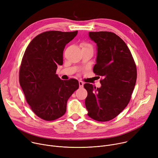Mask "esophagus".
Returning a JSON list of instances; mask_svg holds the SVG:
<instances>
[{"label":"esophagus","mask_w":158,"mask_h":158,"mask_svg":"<svg viewBox=\"0 0 158 158\" xmlns=\"http://www.w3.org/2000/svg\"><path fill=\"white\" fill-rule=\"evenodd\" d=\"M79 88H82L83 86H84V82L79 81Z\"/></svg>","instance_id":"34e87169"}]
</instances>
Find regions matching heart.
Listing matches in <instances>:
<instances>
[{
  "mask_svg": "<svg viewBox=\"0 0 158 158\" xmlns=\"http://www.w3.org/2000/svg\"><path fill=\"white\" fill-rule=\"evenodd\" d=\"M82 48H89V47L92 48L90 44H88V43H83V44H82Z\"/></svg>",
  "mask_w": 158,
  "mask_h": 158,
  "instance_id": "obj_1",
  "label": "heart"
}]
</instances>
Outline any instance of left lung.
<instances>
[{
  "label": "left lung",
  "instance_id": "obj_1",
  "mask_svg": "<svg viewBox=\"0 0 158 158\" xmlns=\"http://www.w3.org/2000/svg\"><path fill=\"white\" fill-rule=\"evenodd\" d=\"M97 44V56L93 72L100 76L101 87L86 83L88 115L98 121H108L127 106L136 81V67L127 45L110 31H89Z\"/></svg>",
  "mask_w": 158,
  "mask_h": 158
}]
</instances>
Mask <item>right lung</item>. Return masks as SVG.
Masks as SVG:
<instances>
[{
	"instance_id": "right-lung-1",
	"label": "right lung",
	"mask_w": 158,
	"mask_h": 158,
	"mask_svg": "<svg viewBox=\"0 0 158 158\" xmlns=\"http://www.w3.org/2000/svg\"><path fill=\"white\" fill-rule=\"evenodd\" d=\"M77 31H48L27 46L19 69V81L27 103L40 118L53 121L64 115L68 99L79 88L74 79L64 81L56 74L63 64V52Z\"/></svg>"
}]
</instances>
